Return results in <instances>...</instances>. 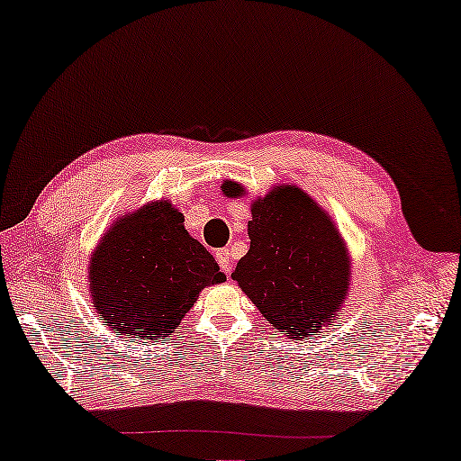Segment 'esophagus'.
<instances>
[{
  "instance_id": "1",
  "label": "esophagus",
  "mask_w": 461,
  "mask_h": 461,
  "mask_svg": "<svg viewBox=\"0 0 461 461\" xmlns=\"http://www.w3.org/2000/svg\"><path fill=\"white\" fill-rule=\"evenodd\" d=\"M216 261L224 274H230V267H232V258H230V251L229 249H221V251H216Z\"/></svg>"
}]
</instances>
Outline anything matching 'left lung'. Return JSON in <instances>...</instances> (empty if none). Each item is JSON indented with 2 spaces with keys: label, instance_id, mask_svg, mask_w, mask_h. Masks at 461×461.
<instances>
[{
  "label": "left lung",
  "instance_id": "left-lung-1",
  "mask_svg": "<svg viewBox=\"0 0 461 461\" xmlns=\"http://www.w3.org/2000/svg\"><path fill=\"white\" fill-rule=\"evenodd\" d=\"M230 198L245 187L226 181ZM251 247L232 280L277 333L302 339L337 319L349 292L351 263L333 218L296 185H276L251 203Z\"/></svg>",
  "mask_w": 461,
  "mask_h": 461
}]
</instances>
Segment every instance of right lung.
<instances>
[{
  "label": "right lung",
  "instance_id": "add662e5",
  "mask_svg": "<svg viewBox=\"0 0 461 461\" xmlns=\"http://www.w3.org/2000/svg\"><path fill=\"white\" fill-rule=\"evenodd\" d=\"M226 276L184 214L167 200L147 203L110 226L89 261V296L100 321L131 341L159 343L206 285Z\"/></svg>",
  "mask_w": 461,
  "mask_h": 461
}]
</instances>
